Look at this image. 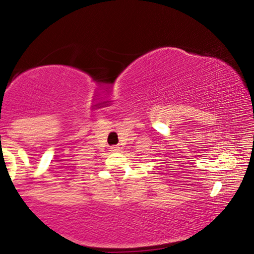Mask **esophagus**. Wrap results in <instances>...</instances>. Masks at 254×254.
I'll list each match as a JSON object with an SVG mask.
<instances>
[{
  "label": "esophagus",
  "instance_id": "34e87169",
  "mask_svg": "<svg viewBox=\"0 0 254 254\" xmlns=\"http://www.w3.org/2000/svg\"><path fill=\"white\" fill-rule=\"evenodd\" d=\"M111 150H112V151H118L119 150V147H117V145H113V147H111Z\"/></svg>",
  "mask_w": 254,
  "mask_h": 254
}]
</instances>
